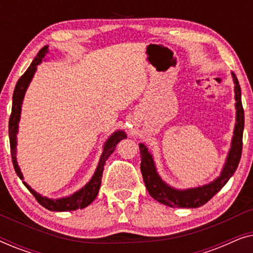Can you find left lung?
<instances>
[{"label":"left lung","instance_id":"obj_1","mask_svg":"<svg viewBox=\"0 0 253 253\" xmlns=\"http://www.w3.org/2000/svg\"><path fill=\"white\" fill-rule=\"evenodd\" d=\"M233 79L235 83V99H236V126H235L233 143L229 151V155L227 158V162L224 165L222 174L219 178L211 183V184L199 186L196 189L184 190V191H178L170 188L162 182L155 170L153 159L152 155L148 153L146 146L143 144L139 145L140 150V170L143 175L145 185L150 195L153 197L159 203L170 207H184V209H197L212 199L221 189L226 185L229 178L236 171L240 164L242 147H243V129H244V109L242 106L241 99V86L238 79L234 72Z\"/></svg>","mask_w":253,"mask_h":253}]
</instances>
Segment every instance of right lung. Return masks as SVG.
Masks as SVG:
<instances>
[{"instance_id": "1", "label": "right lung", "mask_w": 253, "mask_h": 253, "mask_svg": "<svg viewBox=\"0 0 253 253\" xmlns=\"http://www.w3.org/2000/svg\"><path fill=\"white\" fill-rule=\"evenodd\" d=\"M47 49H48L47 46L41 48L39 53L37 54L36 58H34L32 63H31L29 69H27V70L23 74L22 77L18 79V82H17L16 84L15 91H13L12 109H11V114H10V119H9V139H10V151H11L12 165H13V168H15V171L17 172V175L19 176L20 179H23V175L22 172H20V169L16 161V144H17L16 133H17V129H18L20 109H22V102H23L24 94H25L27 86H29L31 79H32L34 72L37 70V65L42 61L44 55H46ZM124 138H126V133H124L123 131H117V132L114 133L113 136L107 140L94 176H93L91 181H89L84 188L79 190L78 192L74 193V195L70 197L51 200V199L46 198V197H41L40 195H38V193L34 191V190L31 189V186L27 185L25 182H23L24 185L29 189V191L32 193L34 198L37 199V202L39 203L41 206H43L44 209L49 211H53V212H64V211H75L78 209L81 210L84 209V207L88 206L89 204L96 198V196H98L100 185H101L103 166H105L106 160L109 158V155L115 151L116 145L119 144L121 140L124 139Z\"/></svg>"}]
</instances>
